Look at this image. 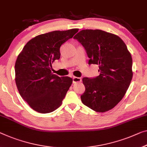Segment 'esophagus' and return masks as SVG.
I'll return each instance as SVG.
<instances>
[{"instance_id": "obj_1", "label": "esophagus", "mask_w": 147, "mask_h": 147, "mask_svg": "<svg viewBox=\"0 0 147 147\" xmlns=\"http://www.w3.org/2000/svg\"><path fill=\"white\" fill-rule=\"evenodd\" d=\"M81 78H78V77H74L73 78V83H78V82H81Z\"/></svg>"}]
</instances>
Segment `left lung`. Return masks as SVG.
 <instances>
[{
  "label": "left lung",
  "mask_w": 147,
  "mask_h": 147,
  "mask_svg": "<svg viewBox=\"0 0 147 147\" xmlns=\"http://www.w3.org/2000/svg\"><path fill=\"white\" fill-rule=\"evenodd\" d=\"M86 51L89 64L98 65L100 75L83 78L81 99L97 112L111 110L122 99L132 80V58L127 46L116 35L99 29H84L74 36Z\"/></svg>",
  "instance_id": "left-lung-1"
}]
</instances>
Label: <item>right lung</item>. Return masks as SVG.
Wrapping results in <instances>:
<instances>
[{
  "label": "right lung",
  "mask_w": 147,
  "mask_h": 147,
  "mask_svg": "<svg viewBox=\"0 0 147 147\" xmlns=\"http://www.w3.org/2000/svg\"><path fill=\"white\" fill-rule=\"evenodd\" d=\"M78 30L54 31L36 36L27 42L18 56L16 86L21 96L35 111L46 114L62 105L73 80L53 74L52 63L60 58L61 45Z\"/></svg>",
  "instance_id": "right-lung-1"
}]
</instances>
